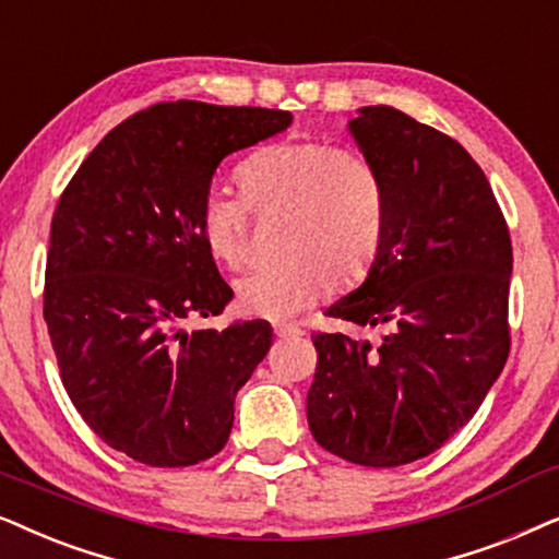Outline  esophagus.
Returning a JSON list of instances; mask_svg holds the SVG:
<instances>
[{
	"instance_id": "1",
	"label": "esophagus",
	"mask_w": 559,
	"mask_h": 559,
	"mask_svg": "<svg viewBox=\"0 0 559 559\" xmlns=\"http://www.w3.org/2000/svg\"><path fill=\"white\" fill-rule=\"evenodd\" d=\"M274 333L280 338H293V336H302V329L295 323H274Z\"/></svg>"
}]
</instances>
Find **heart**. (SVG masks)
Instances as JSON below:
<instances>
[{
    "instance_id": "b5f03b06",
    "label": "heart",
    "mask_w": 559,
    "mask_h": 559,
    "mask_svg": "<svg viewBox=\"0 0 559 559\" xmlns=\"http://www.w3.org/2000/svg\"><path fill=\"white\" fill-rule=\"evenodd\" d=\"M241 200L207 192L200 234L221 264L238 270L249 257V215L282 217L280 264L238 280L243 313L287 318L329 289L359 285L372 270L388 228V190L365 154L329 141H280L238 166Z\"/></svg>"
}]
</instances>
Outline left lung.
Masks as SVG:
<instances>
[{
	"mask_svg": "<svg viewBox=\"0 0 559 559\" xmlns=\"http://www.w3.org/2000/svg\"><path fill=\"white\" fill-rule=\"evenodd\" d=\"M349 130L382 174L388 228L365 285L325 316L385 336L313 333L308 424L346 462L397 467L454 437L509 359L511 236L454 138L388 105L361 107Z\"/></svg>",
	"mask_w": 559,
	"mask_h": 559,
	"instance_id": "obj_1",
	"label": "left lung"
}]
</instances>
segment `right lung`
Listing matches in <instances>:
<instances>
[{"label": "right lung", "mask_w": 559, "mask_h": 559, "mask_svg": "<svg viewBox=\"0 0 559 559\" xmlns=\"http://www.w3.org/2000/svg\"><path fill=\"white\" fill-rule=\"evenodd\" d=\"M293 122L285 110L158 103L112 128L58 200L43 289L61 382L105 444L151 467L226 447L236 393L272 325L221 316L226 285L200 234L217 164Z\"/></svg>", "instance_id": "obj_1"}]
</instances>
